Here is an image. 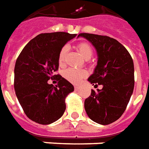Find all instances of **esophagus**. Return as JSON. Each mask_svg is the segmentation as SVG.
Wrapping results in <instances>:
<instances>
[{"label":"esophagus","instance_id":"esophagus-1","mask_svg":"<svg viewBox=\"0 0 149 149\" xmlns=\"http://www.w3.org/2000/svg\"><path fill=\"white\" fill-rule=\"evenodd\" d=\"M79 87H78V86H74V90H75V91L79 90Z\"/></svg>","mask_w":149,"mask_h":149}]
</instances>
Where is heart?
<instances>
[{"mask_svg":"<svg viewBox=\"0 0 149 149\" xmlns=\"http://www.w3.org/2000/svg\"><path fill=\"white\" fill-rule=\"evenodd\" d=\"M77 49L79 50V52L80 53L81 56L84 57L86 60L90 59L92 56V53H93V50L92 48L91 47V45L88 44V43H80L77 45ZM68 50L67 46H64L62 47L59 52L58 54V57H57V61H58V64L59 65L62 66L64 65L65 61V54L66 52ZM88 75V72L83 70V69H79V70H76V69H72L69 68L66 69L63 72V77L69 82L72 83L74 84H79L82 79L85 78V77Z\"/></svg>","mask_w":149,"mask_h":149,"instance_id":"1","label":"heart"}]
</instances>
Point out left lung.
I'll use <instances>...</instances> for the list:
<instances>
[{
  "label": "left lung",
  "mask_w": 149,
  "mask_h": 149,
  "mask_svg": "<svg viewBox=\"0 0 149 149\" xmlns=\"http://www.w3.org/2000/svg\"><path fill=\"white\" fill-rule=\"evenodd\" d=\"M95 47L97 65L88 80L102 89L92 90L84 101L88 117L96 123L108 125L119 118L125 111L135 85L134 63L127 49L113 38L81 33Z\"/></svg>",
  "instance_id": "left-lung-1"
}]
</instances>
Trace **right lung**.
<instances>
[{"mask_svg": "<svg viewBox=\"0 0 149 149\" xmlns=\"http://www.w3.org/2000/svg\"><path fill=\"white\" fill-rule=\"evenodd\" d=\"M75 36L62 31L40 34L28 42L16 60L15 93L26 115L35 123L51 124L64 113L65 97L74 86L54 72L59 66L60 50ZM55 77L58 84L54 87L47 80Z\"/></svg>", "mask_w": 149, "mask_h": 149, "instance_id": "right-lung-1", "label": "right lung"}]
</instances>
